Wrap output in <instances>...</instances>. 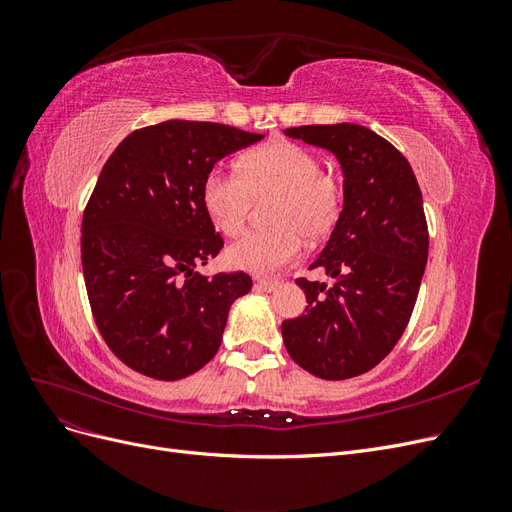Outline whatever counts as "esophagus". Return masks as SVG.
<instances>
[{"instance_id":"1","label":"esophagus","mask_w":512,"mask_h":512,"mask_svg":"<svg viewBox=\"0 0 512 512\" xmlns=\"http://www.w3.org/2000/svg\"><path fill=\"white\" fill-rule=\"evenodd\" d=\"M277 286H280V282H277V280H258L256 282V288L265 290V292H273Z\"/></svg>"}]
</instances>
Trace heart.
Masks as SVG:
<instances>
[{
  "label": "heart",
  "instance_id": "1",
  "mask_svg": "<svg viewBox=\"0 0 512 512\" xmlns=\"http://www.w3.org/2000/svg\"><path fill=\"white\" fill-rule=\"evenodd\" d=\"M277 192L271 207L273 228L252 230L226 252L230 267L271 275L299 260L303 235L327 239L342 220L344 185L322 170L312 149L292 141H269L245 151L237 173L213 168L200 185V203L211 226L226 237L241 232L254 198Z\"/></svg>",
  "mask_w": 512,
  "mask_h": 512
}]
</instances>
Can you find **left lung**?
<instances>
[{"label": "left lung", "instance_id": "1", "mask_svg": "<svg viewBox=\"0 0 512 512\" xmlns=\"http://www.w3.org/2000/svg\"><path fill=\"white\" fill-rule=\"evenodd\" d=\"M284 134L331 151L344 173L342 220L312 262L335 282L297 280L307 307L284 320V344L322 380L361 376L393 350L412 316L429 252L423 194L408 160L374 130L333 123Z\"/></svg>", "mask_w": 512, "mask_h": 512}]
</instances>
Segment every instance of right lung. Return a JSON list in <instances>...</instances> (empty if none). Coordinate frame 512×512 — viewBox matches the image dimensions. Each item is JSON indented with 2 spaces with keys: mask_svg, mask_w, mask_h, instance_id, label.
<instances>
[{
  "mask_svg": "<svg viewBox=\"0 0 512 512\" xmlns=\"http://www.w3.org/2000/svg\"><path fill=\"white\" fill-rule=\"evenodd\" d=\"M224 123L170 119L123 138L83 213L81 258L98 329L119 361L156 380H181L222 344L230 305L252 277L194 271L224 239L200 203L205 175L262 141Z\"/></svg>",
  "mask_w": 512,
  "mask_h": 512,
  "instance_id": "add662e5",
  "label": "right lung"
}]
</instances>
